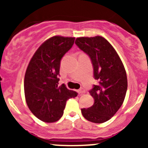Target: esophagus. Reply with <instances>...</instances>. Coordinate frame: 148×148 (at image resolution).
Wrapping results in <instances>:
<instances>
[{
    "label": "esophagus",
    "instance_id": "1",
    "mask_svg": "<svg viewBox=\"0 0 148 148\" xmlns=\"http://www.w3.org/2000/svg\"><path fill=\"white\" fill-rule=\"evenodd\" d=\"M78 92H79V94H80V95H82V94L85 93V89H84L83 88H81V89H79Z\"/></svg>",
    "mask_w": 148,
    "mask_h": 148
}]
</instances>
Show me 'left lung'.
<instances>
[{
  "instance_id": "1",
  "label": "left lung",
  "mask_w": 148,
  "mask_h": 148,
  "mask_svg": "<svg viewBox=\"0 0 148 148\" xmlns=\"http://www.w3.org/2000/svg\"><path fill=\"white\" fill-rule=\"evenodd\" d=\"M75 44L89 56L94 77L99 82L89 91L94 104L82 109V113L88 121L103 123L114 115L124 102L127 89L125 67L113 46L102 36L80 37Z\"/></svg>"
}]
</instances>
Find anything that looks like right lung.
<instances>
[{"instance_id":"right-lung-1","label":"right lung","mask_w":148,"mask_h":148,"mask_svg":"<svg viewBox=\"0 0 148 148\" xmlns=\"http://www.w3.org/2000/svg\"><path fill=\"white\" fill-rule=\"evenodd\" d=\"M75 38L55 36L39 46L31 58L24 78L27 105L38 119L45 122L59 120L66 102L77 96L64 84L58 86L61 60L72 47Z\"/></svg>"}]
</instances>
